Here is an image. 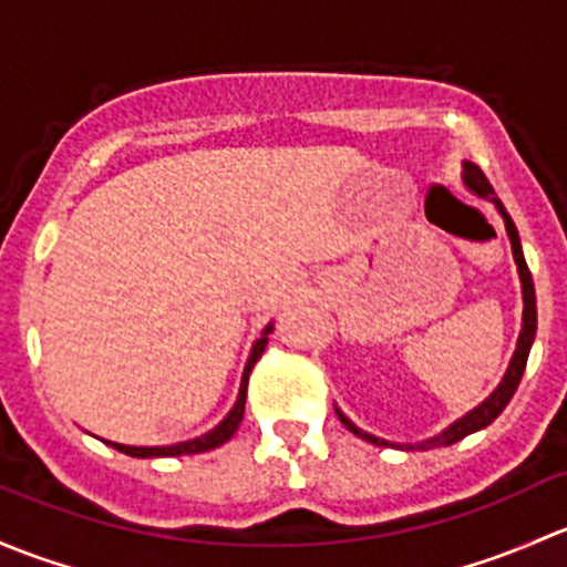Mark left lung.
Here are the masks:
<instances>
[{"label":"left lung","mask_w":567,"mask_h":567,"mask_svg":"<svg viewBox=\"0 0 567 567\" xmlns=\"http://www.w3.org/2000/svg\"><path fill=\"white\" fill-rule=\"evenodd\" d=\"M464 183L470 185V188L475 190L477 196L492 198V202L497 204V209L502 213V218H505V229H507V237H511L513 259H516V265H518V278H522V295H524V324H522V336H518L516 354H513L511 369H507L505 379H502L499 388L494 390V393L488 395V399L483 401V404L477 406V410H472L470 414H466V417L456 420V423H453L447 431H442L440 436H434V440H429V442H420V445H406V447H410V451H431V447L453 445V442H458V440H464V436H470L472 431H481V429H486L488 423H494V420L499 417V412L507 406V401L513 399V393H516L518 382H522L524 369H527L529 347H533V338H535V327H538V308H535V286H533V276H529L527 261H524L522 240H518L516 224H513L511 215L505 213V207H502L499 198L494 196L492 183H488L486 174L481 172V166H475V163H464ZM338 417H341V423L347 425V429L352 431V434L363 436V440L371 442V445H390V442L379 440V436H371V434H365V431H360L358 425H354L352 420L343 417L341 412H338Z\"/></svg>","instance_id":"8db88e82"}]
</instances>
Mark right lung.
<instances>
[{
    "mask_svg": "<svg viewBox=\"0 0 567 567\" xmlns=\"http://www.w3.org/2000/svg\"><path fill=\"white\" fill-rule=\"evenodd\" d=\"M267 332H272V324L267 327L265 336H261L259 341L254 343V352H250V360H248V365H245V373H243L240 395H237L235 410L226 414L224 423L215 425V429L209 431V434L196 436V440H190V442H179V445H168V447H131V445H116V442H109V445L116 447V451H120V453H125V456H136V458L190 456V453H204V451H213V447L224 445V442L229 440L231 434H235L237 425H240V420H243V412H245V393H248V377H250V369H254V365H256V360H259L261 352H265V347H267Z\"/></svg>",
    "mask_w": 567,
    "mask_h": 567,
    "instance_id": "right-lung-1",
    "label": "right lung"
}]
</instances>
